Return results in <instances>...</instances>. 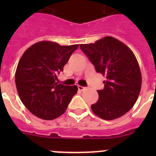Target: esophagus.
Instances as JSON below:
<instances>
[{
    "mask_svg": "<svg viewBox=\"0 0 156 156\" xmlns=\"http://www.w3.org/2000/svg\"><path fill=\"white\" fill-rule=\"evenodd\" d=\"M78 89H79V90H83L86 89V87H82V86H78Z\"/></svg>",
    "mask_w": 156,
    "mask_h": 156,
    "instance_id": "esophagus-1",
    "label": "esophagus"
}]
</instances>
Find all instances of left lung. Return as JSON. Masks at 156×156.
<instances>
[{
  "label": "left lung",
  "instance_id": "obj_1",
  "mask_svg": "<svg viewBox=\"0 0 156 156\" xmlns=\"http://www.w3.org/2000/svg\"><path fill=\"white\" fill-rule=\"evenodd\" d=\"M80 47L97 73L106 76L104 89L98 90V100L91 105L93 112L105 120L125 115L136 103L141 88V73L134 54L112 37Z\"/></svg>",
  "mask_w": 156,
  "mask_h": 156
}]
</instances>
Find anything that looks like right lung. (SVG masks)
Here are the masks:
<instances>
[{
	"label": "right lung",
	"mask_w": 156,
	"mask_h": 156,
	"mask_svg": "<svg viewBox=\"0 0 156 156\" xmlns=\"http://www.w3.org/2000/svg\"><path fill=\"white\" fill-rule=\"evenodd\" d=\"M78 47L40 41L23 53L16 69V88L22 102L34 115L50 120L66 112L78 88L58 83L57 74Z\"/></svg>",
	"instance_id": "obj_1"
}]
</instances>
